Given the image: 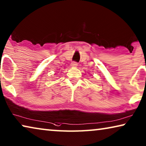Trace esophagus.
<instances>
[{
    "mask_svg": "<svg viewBox=\"0 0 146 146\" xmlns=\"http://www.w3.org/2000/svg\"><path fill=\"white\" fill-rule=\"evenodd\" d=\"M71 67H77L78 66V64H77V63H76V62H74L71 63Z\"/></svg>",
    "mask_w": 146,
    "mask_h": 146,
    "instance_id": "obj_1",
    "label": "esophagus"
}]
</instances>
